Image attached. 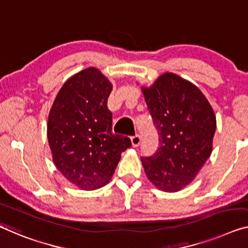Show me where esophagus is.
<instances>
[{
    "mask_svg": "<svg viewBox=\"0 0 248 248\" xmlns=\"http://www.w3.org/2000/svg\"><path fill=\"white\" fill-rule=\"evenodd\" d=\"M131 140H132V145L134 146V147H136V146L140 145V140H142V139H140V136L139 134H136V135H134V136H132Z\"/></svg>",
    "mask_w": 248,
    "mask_h": 248,
    "instance_id": "1",
    "label": "esophagus"
}]
</instances>
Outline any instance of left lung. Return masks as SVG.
<instances>
[{"label": "left lung", "instance_id": "obj_1", "mask_svg": "<svg viewBox=\"0 0 248 248\" xmlns=\"http://www.w3.org/2000/svg\"><path fill=\"white\" fill-rule=\"evenodd\" d=\"M142 92L159 136L156 153L142 157L144 170L155 187L178 192L212 154L215 113L199 87L174 73L158 76Z\"/></svg>", "mask_w": 248, "mask_h": 248}]
</instances>
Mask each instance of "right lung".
Segmentation results:
<instances>
[{"instance_id":"1","label":"right lung","mask_w":248,"mask_h":248,"mask_svg":"<svg viewBox=\"0 0 248 248\" xmlns=\"http://www.w3.org/2000/svg\"><path fill=\"white\" fill-rule=\"evenodd\" d=\"M113 85L98 68L87 67L61 87L48 114L47 140L53 162L67 181L85 190L108 184L131 147L113 134L108 98Z\"/></svg>"}]
</instances>
